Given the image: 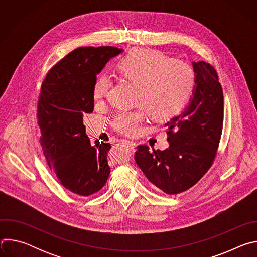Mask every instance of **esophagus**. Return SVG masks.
<instances>
[{"label": "esophagus", "instance_id": "esophagus-1", "mask_svg": "<svg viewBox=\"0 0 257 257\" xmlns=\"http://www.w3.org/2000/svg\"><path fill=\"white\" fill-rule=\"evenodd\" d=\"M124 142V144L127 146V148L130 150V151H134L135 150V143L134 142H132V141H129V140H124L123 141Z\"/></svg>", "mask_w": 257, "mask_h": 257}]
</instances>
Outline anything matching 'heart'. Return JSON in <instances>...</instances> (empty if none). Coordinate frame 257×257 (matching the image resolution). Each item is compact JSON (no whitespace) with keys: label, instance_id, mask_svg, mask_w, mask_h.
<instances>
[{"label":"heart","instance_id":"1","mask_svg":"<svg viewBox=\"0 0 257 257\" xmlns=\"http://www.w3.org/2000/svg\"><path fill=\"white\" fill-rule=\"evenodd\" d=\"M118 73L121 79L136 87L134 104L155 120H167L179 114L195 87V73L190 65L156 51L129 53L119 63ZM112 84L108 75L102 73L96 76L92 88L96 102L107 97ZM142 108L116 113L112 127L124 135H134L146 118Z\"/></svg>","mask_w":257,"mask_h":257}]
</instances>
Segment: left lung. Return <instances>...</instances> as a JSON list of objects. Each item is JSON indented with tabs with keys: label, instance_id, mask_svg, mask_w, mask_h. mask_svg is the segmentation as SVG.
<instances>
[{
	"label": "left lung",
	"instance_id": "left-lung-1",
	"mask_svg": "<svg viewBox=\"0 0 257 257\" xmlns=\"http://www.w3.org/2000/svg\"><path fill=\"white\" fill-rule=\"evenodd\" d=\"M193 67L196 86L191 102L165 124L169 149L138 145L134 156L152 186L171 195L190 189L207 173L223 131L224 94L217 72L203 61L194 62Z\"/></svg>",
	"mask_w": 257,
	"mask_h": 257
}]
</instances>
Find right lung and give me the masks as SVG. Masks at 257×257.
Here are the masks:
<instances>
[{"label":"right lung","instance_id":"obj_1","mask_svg":"<svg viewBox=\"0 0 257 257\" xmlns=\"http://www.w3.org/2000/svg\"><path fill=\"white\" fill-rule=\"evenodd\" d=\"M121 52L109 46L75 49L51 68L41 86L36 118L44 156L61 184L80 196L99 191L111 171V144L91 145L83 117L93 111L96 74Z\"/></svg>","mask_w":257,"mask_h":257}]
</instances>
